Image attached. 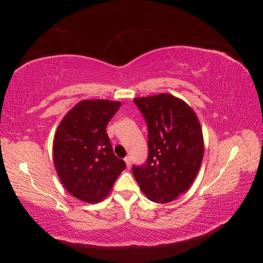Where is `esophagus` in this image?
<instances>
[{"label": "esophagus", "mask_w": 263, "mask_h": 263, "mask_svg": "<svg viewBox=\"0 0 263 263\" xmlns=\"http://www.w3.org/2000/svg\"><path fill=\"white\" fill-rule=\"evenodd\" d=\"M124 160H125V162H126V164H127V166H130V164H132V160H130V157H125L124 158Z\"/></svg>", "instance_id": "34e87169"}]
</instances>
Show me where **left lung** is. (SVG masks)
Here are the masks:
<instances>
[{
    "mask_svg": "<svg viewBox=\"0 0 263 263\" xmlns=\"http://www.w3.org/2000/svg\"><path fill=\"white\" fill-rule=\"evenodd\" d=\"M148 127V157L132 171L150 201L169 203L192 184L203 160L200 122L186 103L170 94L134 99Z\"/></svg>",
    "mask_w": 263,
    "mask_h": 263,
    "instance_id": "1",
    "label": "left lung"
}]
</instances>
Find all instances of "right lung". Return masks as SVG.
Segmentation results:
<instances>
[{
	"label": "right lung",
	"mask_w": 263,
	"mask_h": 263,
	"mask_svg": "<svg viewBox=\"0 0 263 263\" xmlns=\"http://www.w3.org/2000/svg\"><path fill=\"white\" fill-rule=\"evenodd\" d=\"M121 103L82 101L62 119L53 141V162L68 192L86 203H97L112 190L126 168L115 156L106 126Z\"/></svg>",
	"instance_id": "right-lung-1"
}]
</instances>
